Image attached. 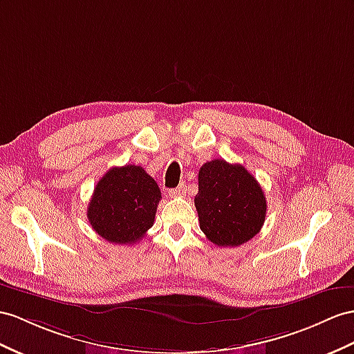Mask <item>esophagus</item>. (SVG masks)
I'll return each mask as SVG.
<instances>
[{
    "instance_id": "obj_1",
    "label": "esophagus",
    "mask_w": 354,
    "mask_h": 354,
    "mask_svg": "<svg viewBox=\"0 0 354 354\" xmlns=\"http://www.w3.org/2000/svg\"><path fill=\"white\" fill-rule=\"evenodd\" d=\"M185 192H187V187L184 184H180L179 187H176L174 189H169V194L171 197H179V196H184Z\"/></svg>"
}]
</instances>
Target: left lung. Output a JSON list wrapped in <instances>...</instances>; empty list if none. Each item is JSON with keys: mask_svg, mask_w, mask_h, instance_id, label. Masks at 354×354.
<instances>
[{"mask_svg": "<svg viewBox=\"0 0 354 354\" xmlns=\"http://www.w3.org/2000/svg\"><path fill=\"white\" fill-rule=\"evenodd\" d=\"M194 205L201 230L218 247L248 242L266 218V197L256 178L225 160L207 161L198 170Z\"/></svg>", "mask_w": 354, "mask_h": 354, "instance_id": "1", "label": "left lung"}]
</instances>
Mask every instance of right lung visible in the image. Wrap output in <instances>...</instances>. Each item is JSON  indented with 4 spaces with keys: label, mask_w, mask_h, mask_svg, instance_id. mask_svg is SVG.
<instances>
[{
    "label": "right lung",
    "mask_w": 354,
    "mask_h": 354,
    "mask_svg": "<svg viewBox=\"0 0 354 354\" xmlns=\"http://www.w3.org/2000/svg\"><path fill=\"white\" fill-rule=\"evenodd\" d=\"M160 201V188L143 167H112L97 183L86 216L103 239L129 245L152 227Z\"/></svg>",
    "instance_id": "add662e5"
}]
</instances>
